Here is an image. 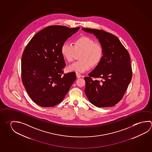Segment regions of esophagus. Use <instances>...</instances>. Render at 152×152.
Returning <instances> with one entry per match:
<instances>
[{
	"mask_svg": "<svg viewBox=\"0 0 152 152\" xmlns=\"http://www.w3.org/2000/svg\"><path fill=\"white\" fill-rule=\"evenodd\" d=\"M76 77H77V78H78L81 77V75L80 74V73H78V72H76Z\"/></svg>",
	"mask_w": 152,
	"mask_h": 152,
	"instance_id": "1",
	"label": "esophagus"
}]
</instances>
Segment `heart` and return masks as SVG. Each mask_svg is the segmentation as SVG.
I'll return each instance as SVG.
<instances>
[{
  "label": "heart",
  "instance_id": "obj_1",
  "mask_svg": "<svg viewBox=\"0 0 152 152\" xmlns=\"http://www.w3.org/2000/svg\"><path fill=\"white\" fill-rule=\"evenodd\" d=\"M72 44L64 43L61 48V53L67 61L72 62L76 52H80L79 58L68 67L69 72H84L87 71L91 66L95 67L101 62L104 50L100 43H95L92 38L82 36L76 38Z\"/></svg>",
  "mask_w": 152,
  "mask_h": 152
}]
</instances>
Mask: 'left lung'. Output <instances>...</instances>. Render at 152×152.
I'll use <instances>...</instances> for the list:
<instances>
[{
  "instance_id": "1",
  "label": "left lung",
  "mask_w": 152,
  "mask_h": 152,
  "mask_svg": "<svg viewBox=\"0 0 152 152\" xmlns=\"http://www.w3.org/2000/svg\"><path fill=\"white\" fill-rule=\"evenodd\" d=\"M93 34L104 50L101 62L84 77L85 93L97 107L115 106L122 99L132 78L130 55L115 36L101 30L82 28ZM92 77L101 80H93Z\"/></svg>"
}]
</instances>
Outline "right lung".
Masks as SVG:
<instances>
[{
    "label": "right lung",
    "mask_w": 152,
    "mask_h": 152,
    "mask_svg": "<svg viewBox=\"0 0 152 152\" xmlns=\"http://www.w3.org/2000/svg\"><path fill=\"white\" fill-rule=\"evenodd\" d=\"M80 27H46L32 38L21 59L22 80L32 101L44 107H53L64 99L75 82V72L62 75L66 64L61 48Z\"/></svg>",
    "instance_id": "obj_1"
}]
</instances>
